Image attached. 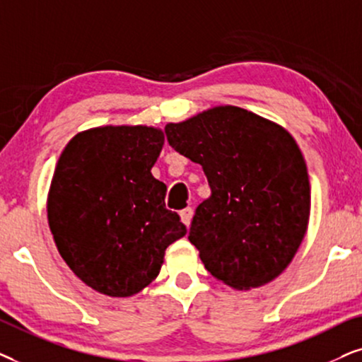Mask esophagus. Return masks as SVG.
Returning <instances> with one entry per match:
<instances>
[{
    "label": "esophagus",
    "instance_id": "obj_1",
    "mask_svg": "<svg viewBox=\"0 0 362 362\" xmlns=\"http://www.w3.org/2000/svg\"><path fill=\"white\" fill-rule=\"evenodd\" d=\"M192 216H194V209H192V206H187V209L180 211V218H182V221H184L185 226L190 225Z\"/></svg>",
    "mask_w": 362,
    "mask_h": 362
}]
</instances>
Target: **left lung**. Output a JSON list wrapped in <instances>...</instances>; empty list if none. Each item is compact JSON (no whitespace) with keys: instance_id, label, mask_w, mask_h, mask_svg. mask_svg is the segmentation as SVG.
I'll use <instances>...</instances> for the list:
<instances>
[{"instance_id":"1","label":"left lung","mask_w":362,"mask_h":362,"mask_svg":"<svg viewBox=\"0 0 362 362\" xmlns=\"http://www.w3.org/2000/svg\"><path fill=\"white\" fill-rule=\"evenodd\" d=\"M165 136L209 180L211 195L197 206L189 240L211 276L238 290L276 278L310 218V178L295 139L235 105L167 124Z\"/></svg>"}]
</instances>
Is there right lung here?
Returning <instances> with one entry per match:
<instances>
[{"label":"right lung","instance_id":"1","mask_svg":"<svg viewBox=\"0 0 362 362\" xmlns=\"http://www.w3.org/2000/svg\"><path fill=\"white\" fill-rule=\"evenodd\" d=\"M162 146L158 129L105 125L72 137L57 160L51 233L72 273L103 295L131 296L151 285L168 245L187 233L151 172Z\"/></svg>","mask_w":362,"mask_h":362}]
</instances>
